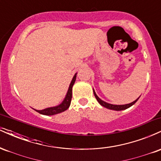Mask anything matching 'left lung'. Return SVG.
<instances>
[{
  "label": "left lung",
  "instance_id": "obj_1",
  "mask_svg": "<svg viewBox=\"0 0 161 161\" xmlns=\"http://www.w3.org/2000/svg\"><path fill=\"white\" fill-rule=\"evenodd\" d=\"M94 92V95H95V97H96V99H97V101H98L99 104L101 105H102L103 107H104V108H108V109H110V110H125V109L130 108L131 106H132L136 102V101H138V99L139 98L138 97V99H136V101H134L133 102L130 103V104H124V105H114V104H108V103H106L104 102V101H102V100H101L98 97H97V95L95 94V91Z\"/></svg>",
  "mask_w": 161,
  "mask_h": 161
}]
</instances>
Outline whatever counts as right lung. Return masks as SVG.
<instances>
[{"label": "right lung", "instance_id": "obj_1", "mask_svg": "<svg viewBox=\"0 0 161 161\" xmlns=\"http://www.w3.org/2000/svg\"><path fill=\"white\" fill-rule=\"evenodd\" d=\"M75 79H76V74L73 76V80H72L71 83H70L69 89H68L67 94H66L65 99L63 101L61 104L58 105L57 107H53V108H49L44 109L42 110H36L37 112L41 114H43V115H54V114H59V113H61L65 111L66 110H67L69 108L70 103H71V99H72V88L73 86L74 85Z\"/></svg>", "mask_w": 161, "mask_h": 161}]
</instances>
